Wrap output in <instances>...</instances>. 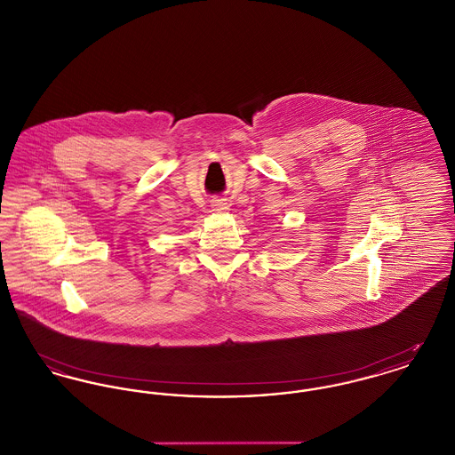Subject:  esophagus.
Masks as SVG:
<instances>
[{
    "instance_id": "34e87169",
    "label": "esophagus",
    "mask_w": 455,
    "mask_h": 455,
    "mask_svg": "<svg viewBox=\"0 0 455 455\" xmlns=\"http://www.w3.org/2000/svg\"><path fill=\"white\" fill-rule=\"evenodd\" d=\"M212 208H213V212H217V213H225V212H228V203H227V199L215 197V199L212 201Z\"/></svg>"
}]
</instances>
